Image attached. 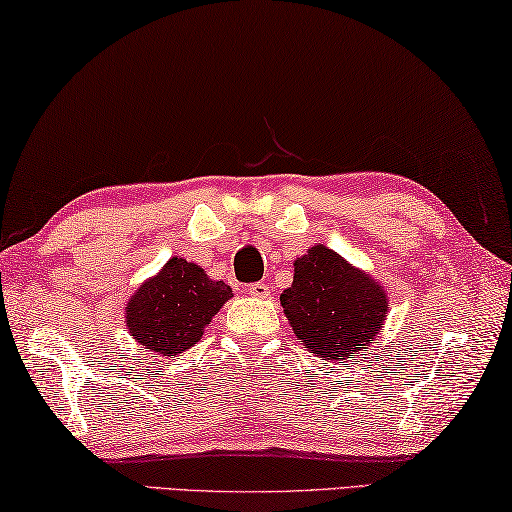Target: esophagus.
Returning <instances> with one entry per match:
<instances>
[{"label":"esophagus","instance_id":"esophagus-1","mask_svg":"<svg viewBox=\"0 0 512 512\" xmlns=\"http://www.w3.org/2000/svg\"><path fill=\"white\" fill-rule=\"evenodd\" d=\"M248 294L253 298H269L271 296V287L264 285V282H255V285L248 287Z\"/></svg>","mask_w":512,"mask_h":512}]
</instances>
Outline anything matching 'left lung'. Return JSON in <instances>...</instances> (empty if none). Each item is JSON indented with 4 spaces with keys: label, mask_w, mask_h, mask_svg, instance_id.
I'll use <instances>...</instances> for the list:
<instances>
[{
    "label": "left lung",
    "mask_w": 512,
    "mask_h": 512,
    "mask_svg": "<svg viewBox=\"0 0 512 512\" xmlns=\"http://www.w3.org/2000/svg\"><path fill=\"white\" fill-rule=\"evenodd\" d=\"M387 303L378 280L323 243L294 259V282L280 296L294 335L316 358L330 362L373 344L383 332Z\"/></svg>",
    "instance_id": "8db88e82"
}]
</instances>
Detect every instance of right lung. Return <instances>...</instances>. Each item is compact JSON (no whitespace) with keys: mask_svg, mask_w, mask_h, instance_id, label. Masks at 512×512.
<instances>
[{"mask_svg":"<svg viewBox=\"0 0 512 512\" xmlns=\"http://www.w3.org/2000/svg\"><path fill=\"white\" fill-rule=\"evenodd\" d=\"M234 294L223 280L184 257H170L125 305V326L152 358H177L198 344L209 321Z\"/></svg>","mask_w":512,"mask_h":512,"instance_id":"obj_1","label":"right lung"}]
</instances>
